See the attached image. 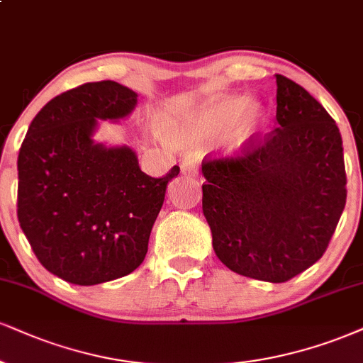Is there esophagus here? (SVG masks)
Masks as SVG:
<instances>
[{"label":"esophagus","instance_id":"1","mask_svg":"<svg viewBox=\"0 0 363 363\" xmlns=\"http://www.w3.org/2000/svg\"><path fill=\"white\" fill-rule=\"evenodd\" d=\"M182 173L189 178L199 177V164L191 160H183L182 163Z\"/></svg>","mask_w":363,"mask_h":363}]
</instances>
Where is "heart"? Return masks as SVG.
<instances>
[{"label":"heart","mask_w":363,"mask_h":363,"mask_svg":"<svg viewBox=\"0 0 363 363\" xmlns=\"http://www.w3.org/2000/svg\"><path fill=\"white\" fill-rule=\"evenodd\" d=\"M266 123V111L247 96H216L183 119L160 118V131L174 143H199L218 138L230 126L229 143L242 147Z\"/></svg>","instance_id":"obj_1"}]
</instances>
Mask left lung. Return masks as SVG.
Listing matches in <instances>:
<instances>
[{
  "mask_svg": "<svg viewBox=\"0 0 363 363\" xmlns=\"http://www.w3.org/2000/svg\"><path fill=\"white\" fill-rule=\"evenodd\" d=\"M274 131L235 158L202 161V208L217 257L237 274L286 283L323 256L347 202L342 136L296 82L276 75Z\"/></svg>",
  "mask_w": 363,
  "mask_h": 363,
  "instance_id": "1",
  "label": "left lung"
}]
</instances>
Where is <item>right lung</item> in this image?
<instances>
[{"mask_svg": "<svg viewBox=\"0 0 363 363\" xmlns=\"http://www.w3.org/2000/svg\"><path fill=\"white\" fill-rule=\"evenodd\" d=\"M138 94L114 80L62 92L31 121L18 155V222L52 274L79 286L145 261L172 178L143 173L131 147L94 143L97 121L131 114Z\"/></svg>", "mask_w": 363, "mask_h": 363, "instance_id": "right-lung-1", "label": "right lung"}]
</instances>
